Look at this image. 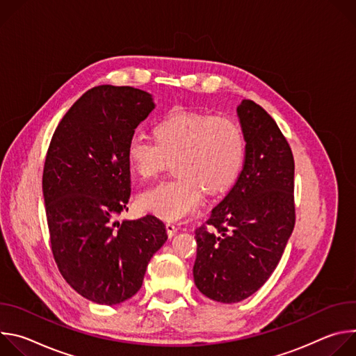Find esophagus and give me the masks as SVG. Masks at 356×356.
Returning <instances> with one entry per match:
<instances>
[{"label": "esophagus", "instance_id": "1", "mask_svg": "<svg viewBox=\"0 0 356 356\" xmlns=\"http://www.w3.org/2000/svg\"><path fill=\"white\" fill-rule=\"evenodd\" d=\"M166 231H168V235L172 238V236L176 235L177 227H176L173 222H168V224H166Z\"/></svg>", "mask_w": 356, "mask_h": 356}]
</instances>
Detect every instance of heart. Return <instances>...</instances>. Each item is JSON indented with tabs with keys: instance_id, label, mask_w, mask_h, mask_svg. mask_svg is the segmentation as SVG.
Returning <instances> with one entry per match:
<instances>
[{
	"instance_id": "b5f03b06",
	"label": "heart",
	"mask_w": 356,
	"mask_h": 356,
	"mask_svg": "<svg viewBox=\"0 0 356 356\" xmlns=\"http://www.w3.org/2000/svg\"><path fill=\"white\" fill-rule=\"evenodd\" d=\"M156 139L134 135L127 147L128 163L140 179L156 177L177 159V179L158 184L139 195V207L166 221L191 214L209 193L228 190L239 177L246 154L242 127L229 117L177 111L155 128Z\"/></svg>"
}]
</instances>
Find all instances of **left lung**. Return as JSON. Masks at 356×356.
Listing matches in <instances>:
<instances>
[{"mask_svg": "<svg viewBox=\"0 0 356 356\" xmlns=\"http://www.w3.org/2000/svg\"><path fill=\"white\" fill-rule=\"evenodd\" d=\"M246 139L242 172L207 227L195 229L197 289L220 302L259 290L276 269L294 228V159L275 120L250 99L236 107Z\"/></svg>", "mask_w": 356, "mask_h": 356, "instance_id": "8db88e82", "label": "left lung"}]
</instances>
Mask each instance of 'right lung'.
Wrapping results in <instances>:
<instances>
[{
	"mask_svg": "<svg viewBox=\"0 0 356 356\" xmlns=\"http://www.w3.org/2000/svg\"><path fill=\"white\" fill-rule=\"evenodd\" d=\"M155 107L139 88L94 87L49 145L42 190L54 257L66 282L97 304L114 306L136 294L168 239L155 216L114 221L131 195L128 142Z\"/></svg>",
	"mask_w": 356,
	"mask_h": 356,
	"instance_id": "1",
	"label": "right lung"
}]
</instances>
